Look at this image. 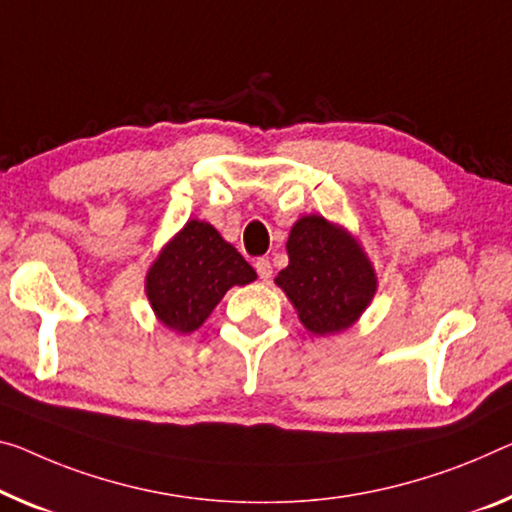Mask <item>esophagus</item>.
<instances>
[{
    "label": "esophagus",
    "mask_w": 512,
    "mask_h": 512,
    "mask_svg": "<svg viewBox=\"0 0 512 512\" xmlns=\"http://www.w3.org/2000/svg\"><path fill=\"white\" fill-rule=\"evenodd\" d=\"M254 267H256L258 277H261L263 281H270V277H272V265H270V261H267V258H258V261L254 263Z\"/></svg>",
    "instance_id": "1"
}]
</instances>
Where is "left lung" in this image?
<instances>
[{"label": "left lung", "mask_w": 512, "mask_h": 512, "mask_svg": "<svg viewBox=\"0 0 512 512\" xmlns=\"http://www.w3.org/2000/svg\"><path fill=\"white\" fill-rule=\"evenodd\" d=\"M288 267L274 283L286 293L306 332L350 329L377 293V274L361 242L322 215H302L290 229Z\"/></svg>", "instance_id": "obj_1"}]
</instances>
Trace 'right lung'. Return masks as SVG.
<instances>
[{"mask_svg": "<svg viewBox=\"0 0 512 512\" xmlns=\"http://www.w3.org/2000/svg\"><path fill=\"white\" fill-rule=\"evenodd\" d=\"M251 281H256V270L240 251L212 224L190 219L155 256L144 290L157 322L176 334H192L226 290Z\"/></svg>", "mask_w": 512, "mask_h": 512, "instance_id": "add662e5", "label": "right lung"}]
</instances>
